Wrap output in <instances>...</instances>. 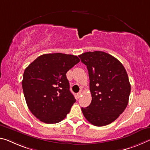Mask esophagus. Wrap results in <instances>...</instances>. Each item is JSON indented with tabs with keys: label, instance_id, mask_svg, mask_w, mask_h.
Here are the masks:
<instances>
[{
	"label": "esophagus",
	"instance_id": "obj_1",
	"mask_svg": "<svg viewBox=\"0 0 150 150\" xmlns=\"http://www.w3.org/2000/svg\"><path fill=\"white\" fill-rule=\"evenodd\" d=\"M81 94H82V92H81V91H79V93H78L77 94V97H78V98H80V97L81 96Z\"/></svg>",
	"mask_w": 150,
	"mask_h": 150
}]
</instances>
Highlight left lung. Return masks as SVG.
<instances>
[{"label": "left lung", "mask_w": 150, "mask_h": 150, "mask_svg": "<svg viewBox=\"0 0 150 150\" xmlns=\"http://www.w3.org/2000/svg\"><path fill=\"white\" fill-rule=\"evenodd\" d=\"M87 66L92 100L81 108L86 120L96 126L114 122L126 108L131 85L127 73L121 62L103 51L86 52L79 55Z\"/></svg>", "instance_id": "1"}]
</instances>
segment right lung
<instances>
[{"label": "right lung", "instance_id": "1", "mask_svg": "<svg viewBox=\"0 0 150 150\" xmlns=\"http://www.w3.org/2000/svg\"><path fill=\"white\" fill-rule=\"evenodd\" d=\"M79 61L72 54H44L25 69L24 96L29 110L41 122L59 123L69 113L76 100L66 73Z\"/></svg>", "mask_w": 150, "mask_h": 150}]
</instances>
